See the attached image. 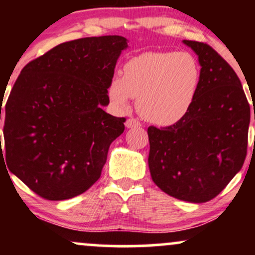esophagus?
I'll use <instances>...</instances> for the list:
<instances>
[{
    "mask_svg": "<svg viewBox=\"0 0 255 255\" xmlns=\"http://www.w3.org/2000/svg\"><path fill=\"white\" fill-rule=\"evenodd\" d=\"M140 122L137 121L135 119H128L127 121H126V127L127 128H136V127H140Z\"/></svg>",
    "mask_w": 255,
    "mask_h": 255,
    "instance_id": "34e87169",
    "label": "esophagus"
}]
</instances>
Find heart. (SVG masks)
Wrapping results in <instances>:
<instances>
[{
	"instance_id": "obj_1",
	"label": "heart",
	"mask_w": 255,
	"mask_h": 255,
	"mask_svg": "<svg viewBox=\"0 0 255 255\" xmlns=\"http://www.w3.org/2000/svg\"><path fill=\"white\" fill-rule=\"evenodd\" d=\"M200 77L198 61L189 52L148 51L126 62L122 77L111 79L108 96L118 111L128 110L131 98H137V109L146 120L170 126L192 108Z\"/></svg>"
}]
</instances>
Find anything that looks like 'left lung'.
Wrapping results in <instances>:
<instances>
[{
	"instance_id": "obj_1",
	"label": "left lung",
	"mask_w": 255,
	"mask_h": 255,
	"mask_svg": "<svg viewBox=\"0 0 255 255\" xmlns=\"http://www.w3.org/2000/svg\"><path fill=\"white\" fill-rule=\"evenodd\" d=\"M182 42L197 54L200 85L182 120L160 129L148 127V168L152 181L166 194L200 204L218 195L241 170L251 109L227 61L207 44Z\"/></svg>"
}]
</instances>
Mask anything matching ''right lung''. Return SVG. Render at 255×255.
<instances>
[{"mask_svg": "<svg viewBox=\"0 0 255 255\" xmlns=\"http://www.w3.org/2000/svg\"><path fill=\"white\" fill-rule=\"evenodd\" d=\"M127 48L121 36L71 40L26 64L16 79L4 108L5 162L42 198H74L101 177L111 142L125 130L126 119L103 107Z\"/></svg>", "mask_w": 255, "mask_h": 255, "instance_id": "obj_1", "label": "right lung"}]
</instances>
